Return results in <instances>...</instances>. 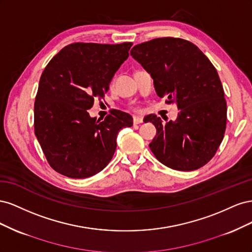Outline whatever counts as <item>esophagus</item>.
I'll use <instances>...</instances> for the list:
<instances>
[{"instance_id":"1","label":"esophagus","mask_w":252,"mask_h":252,"mask_svg":"<svg viewBox=\"0 0 252 252\" xmlns=\"http://www.w3.org/2000/svg\"><path fill=\"white\" fill-rule=\"evenodd\" d=\"M133 123L134 124H141V123H143V118H141V117H133Z\"/></svg>"}]
</instances>
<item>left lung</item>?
<instances>
[{"mask_svg": "<svg viewBox=\"0 0 252 252\" xmlns=\"http://www.w3.org/2000/svg\"><path fill=\"white\" fill-rule=\"evenodd\" d=\"M130 56L150 73L158 95L180 110L166 123L156 114L144 119L157 128L151 151L171 169L201 168L216 155L226 129L227 105L215 66L194 44L177 37L138 44Z\"/></svg>", "mask_w": 252, "mask_h": 252, "instance_id": "left-lung-1", "label": "left lung"}]
</instances>
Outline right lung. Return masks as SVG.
I'll list each match as a JSON object with an SVG mask.
<instances>
[{
  "label": "right lung",
  "instance_id": "obj_1",
  "mask_svg": "<svg viewBox=\"0 0 252 252\" xmlns=\"http://www.w3.org/2000/svg\"><path fill=\"white\" fill-rule=\"evenodd\" d=\"M132 43H74L45 68L34 102V133L49 165L71 179L93 177L108 165L121 129L130 114L111 110L104 121L88 109L103 97L114 73L129 57Z\"/></svg>",
  "mask_w": 252,
  "mask_h": 252
}]
</instances>
